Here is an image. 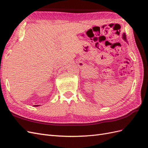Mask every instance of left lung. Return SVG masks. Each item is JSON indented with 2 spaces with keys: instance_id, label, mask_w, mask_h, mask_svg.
<instances>
[{
  "instance_id": "8db88e82",
  "label": "left lung",
  "mask_w": 148,
  "mask_h": 148,
  "mask_svg": "<svg viewBox=\"0 0 148 148\" xmlns=\"http://www.w3.org/2000/svg\"><path fill=\"white\" fill-rule=\"evenodd\" d=\"M123 39L125 40V41H127V38H126V35H125V33H123Z\"/></svg>"
}]
</instances>
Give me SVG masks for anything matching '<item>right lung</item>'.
<instances>
[{
    "label": "right lung",
    "mask_w": 148,
    "mask_h": 148,
    "mask_svg": "<svg viewBox=\"0 0 148 148\" xmlns=\"http://www.w3.org/2000/svg\"><path fill=\"white\" fill-rule=\"evenodd\" d=\"M35 106V107H37V106H38V105H36V106Z\"/></svg>",
    "instance_id": "obj_1"
}]
</instances>
